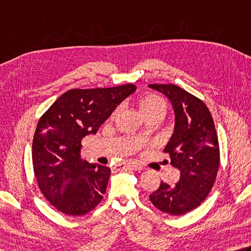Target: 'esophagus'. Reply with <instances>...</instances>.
<instances>
[{
	"mask_svg": "<svg viewBox=\"0 0 251 251\" xmlns=\"http://www.w3.org/2000/svg\"><path fill=\"white\" fill-rule=\"evenodd\" d=\"M127 168H130V169L136 170V171H139V170H143V167L138 163H131V165H117L114 167V169L116 171H122V170H125Z\"/></svg>",
	"mask_w": 251,
	"mask_h": 251,
	"instance_id": "1",
	"label": "esophagus"
}]
</instances>
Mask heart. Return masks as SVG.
Masks as SVG:
<instances>
[{
  "instance_id": "1",
  "label": "heart",
  "mask_w": 251,
  "mask_h": 251,
  "mask_svg": "<svg viewBox=\"0 0 251 251\" xmlns=\"http://www.w3.org/2000/svg\"><path fill=\"white\" fill-rule=\"evenodd\" d=\"M140 110L144 113L146 117H150L152 115H156V114H165L166 112V103L163 101V99L159 97L156 94H148L141 99L139 103ZM121 108L117 107L115 111H114L112 117H115L116 114L120 112Z\"/></svg>"
}]
</instances>
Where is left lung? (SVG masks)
Segmentation results:
<instances>
[{"instance_id": "1", "label": "left lung", "mask_w": 251, "mask_h": 251, "mask_svg": "<svg viewBox=\"0 0 251 251\" xmlns=\"http://www.w3.org/2000/svg\"><path fill=\"white\" fill-rule=\"evenodd\" d=\"M169 99L175 131L163 151L180 170L175 185L161 181L150 201L161 212L182 215L201 204L211 192L220 167V147L213 117L203 101L175 84H149Z\"/></svg>"}]
</instances>
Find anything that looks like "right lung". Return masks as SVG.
<instances>
[{"mask_svg":"<svg viewBox=\"0 0 251 251\" xmlns=\"http://www.w3.org/2000/svg\"><path fill=\"white\" fill-rule=\"evenodd\" d=\"M134 84L72 89L45 112L33 139V166L42 193L67 215L88 214L102 201L111 169L81 159V140L97 134Z\"/></svg>","mask_w":251,"mask_h":251,"instance_id":"add662e5","label":"right lung"}]
</instances>
